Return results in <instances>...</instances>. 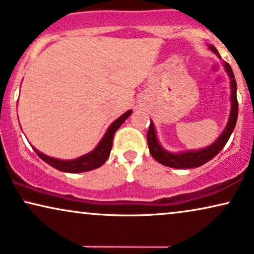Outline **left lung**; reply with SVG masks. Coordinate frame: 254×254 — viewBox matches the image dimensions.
Returning a JSON list of instances; mask_svg holds the SVG:
<instances>
[{
	"label": "left lung",
	"instance_id": "1",
	"mask_svg": "<svg viewBox=\"0 0 254 254\" xmlns=\"http://www.w3.org/2000/svg\"><path fill=\"white\" fill-rule=\"evenodd\" d=\"M207 48L215 54L217 57L220 58L219 52L213 45H207ZM223 66L225 68L226 73L230 78V87H231V110H230V115L228 124H226L224 130L220 135L209 146L199 148V149L192 150H183L173 153L168 151L162 147L157 139V134L154 123L150 120V126L147 133V142L149 147V151L151 156L155 159L157 162L163 164L166 167L176 168V169H188V168H197L203 166L204 163L209 162L212 160L220 150L223 149L226 142H228L230 136H231L233 129H235L237 124V118H238V100H237V83L235 79V74L230 65L226 62H223Z\"/></svg>",
	"mask_w": 254,
	"mask_h": 254
}]
</instances>
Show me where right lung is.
<instances>
[{
  "label": "right lung",
  "instance_id": "1",
  "mask_svg": "<svg viewBox=\"0 0 254 254\" xmlns=\"http://www.w3.org/2000/svg\"><path fill=\"white\" fill-rule=\"evenodd\" d=\"M133 113V111L129 110L127 111L126 113H124L121 117L118 118L117 120L113 121L110 125V127L107 128L106 133L103 136V139L100 140V142L97 144V147L94 148L93 150L90 151V153L85 154L83 156H79L77 159L73 160H61L56 159V157H51L49 155H45L44 153L36 149V148L32 146L36 154L41 157V159L50 164L51 167L56 168L57 170L64 171V173H84V171H90L93 169H97V168L101 167L103 164L106 162L111 154L112 149V143H113V137L115 131L119 129V127L123 125L125 121L129 115Z\"/></svg>",
  "mask_w": 254,
  "mask_h": 254
}]
</instances>
